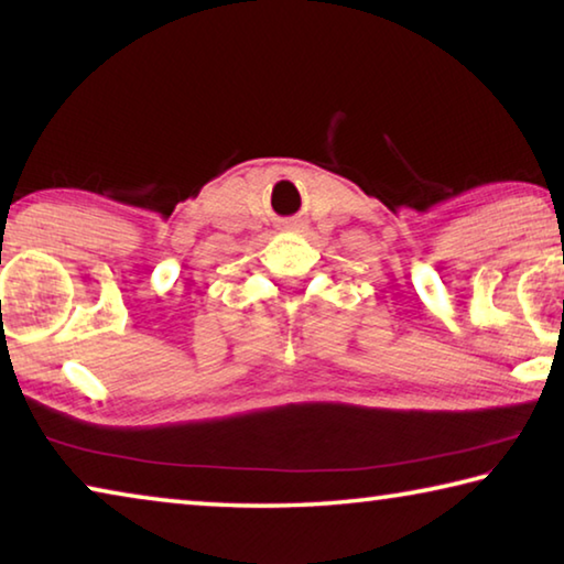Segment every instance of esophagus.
<instances>
[{"label": "esophagus", "instance_id": "esophagus-1", "mask_svg": "<svg viewBox=\"0 0 564 564\" xmlns=\"http://www.w3.org/2000/svg\"><path fill=\"white\" fill-rule=\"evenodd\" d=\"M285 228H289V231H301L303 224L301 221H289V224H285Z\"/></svg>", "mask_w": 564, "mask_h": 564}]
</instances>
